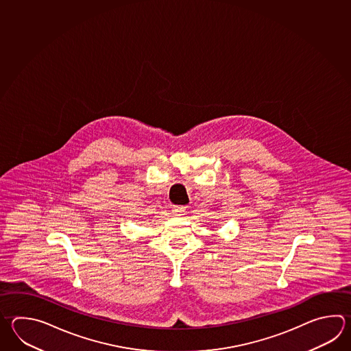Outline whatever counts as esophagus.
Instances as JSON below:
<instances>
[{
  "mask_svg": "<svg viewBox=\"0 0 351 351\" xmlns=\"http://www.w3.org/2000/svg\"><path fill=\"white\" fill-rule=\"evenodd\" d=\"M186 213V206H181V205H176L172 208V215L176 217H181Z\"/></svg>",
  "mask_w": 351,
  "mask_h": 351,
  "instance_id": "esophagus-1",
  "label": "esophagus"
}]
</instances>
